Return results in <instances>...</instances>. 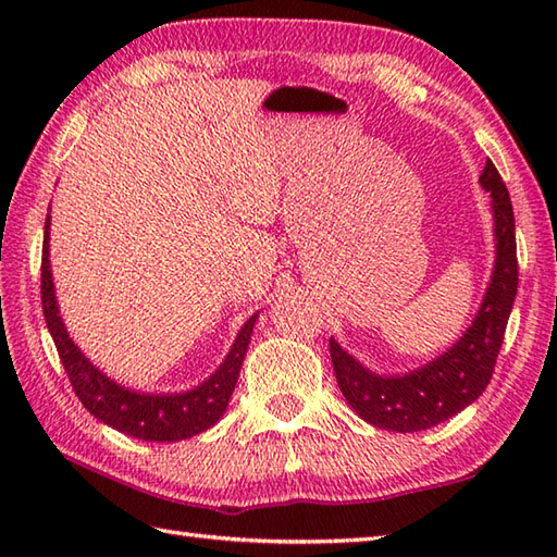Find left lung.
Returning a JSON list of instances; mask_svg holds the SVG:
<instances>
[{"mask_svg": "<svg viewBox=\"0 0 557 557\" xmlns=\"http://www.w3.org/2000/svg\"><path fill=\"white\" fill-rule=\"evenodd\" d=\"M493 198L495 268L481 309L457 345L405 375H375L330 337V357L342 395L375 429L413 433L455 417L488 387L507 318L517 297V239L510 194L495 164L479 176Z\"/></svg>", "mask_w": 557, "mask_h": 557, "instance_id": "1", "label": "left lung"}]
</instances>
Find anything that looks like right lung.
I'll return each instance as SVG.
<instances>
[{
    "instance_id": "obj_1",
    "label": "right lung",
    "mask_w": 557,
    "mask_h": 557,
    "mask_svg": "<svg viewBox=\"0 0 557 557\" xmlns=\"http://www.w3.org/2000/svg\"><path fill=\"white\" fill-rule=\"evenodd\" d=\"M42 275H40V294H42V313L47 330L54 339V347L62 359L69 383L74 387L81 405L86 407L98 421L112 425L120 433H126L138 441L156 443H174L184 441L208 431L215 425L230 405L234 393L236 377H239L242 363L246 357L248 342L256 325L258 313H253L236 335L234 345L222 361L220 369L212 373L206 383L188 389V393L174 395H150L134 393L110 381L100 369H96L81 349L69 337L62 323V315L57 309L52 270H50V215L45 220V242H42Z\"/></svg>"
}]
</instances>
